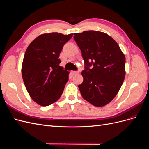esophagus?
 Segmentation results:
<instances>
[{
  "mask_svg": "<svg viewBox=\"0 0 149 149\" xmlns=\"http://www.w3.org/2000/svg\"><path fill=\"white\" fill-rule=\"evenodd\" d=\"M79 73V71H72V73H73V74H78Z\"/></svg>",
  "mask_w": 149,
  "mask_h": 149,
  "instance_id": "1",
  "label": "esophagus"
}]
</instances>
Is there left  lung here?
Segmentation results:
<instances>
[{
    "instance_id": "left-lung-1",
    "label": "left lung",
    "mask_w": 149,
    "mask_h": 149,
    "mask_svg": "<svg viewBox=\"0 0 149 149\" xmlns=\"http://www.w3.org/2000/svg\"><path fill=\"white\" fill-rule=\"evenodd\" d=\"M73 35L85 63L83 82L78 85L80 93L93 106H105L116 97L124 82V54L118 43L104 32L89 30Z\"/></svg>"
}]
</instances>
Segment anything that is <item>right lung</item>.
Wrapping results in <instances>:
<instances>
[{
    "instance_id": "1",
    "label": "right lung",
    "mask_w": 149,
    "mask_h": 149,
    "mask_svg": "<svg viewBox=\"0 0 149 149\" xmlns=\"http://www.w3.org/2000/svg\"><path fill=\"white\" fill-rule=\"evenodd\" d=\"M73 33H43L33 40L26 49L22 74L31 98L48 106L61 97L68 81L69 71L60 66V54Z\"/></svg>"
}]
</instances>
